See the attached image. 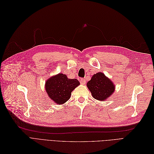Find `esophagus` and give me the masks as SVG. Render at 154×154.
Masks as SVG:
<instances>
[{
  "instance_id": "obj_1",
  "label": "esophagus",
  "mask_w": 154,
  "mask_h": 154,
  "mask_svg": "<svg viewBox=\"0 0 154 154\" xmlns=\"http://www.w3.org/2000/svg\"><path fill=\"white\" fill-rule=\"evenodd\" d=\"M80 83H82V84H85V83H86V81L84 80V79H83V78H81L80 80Z\"/></svg>"
}]
</instances>
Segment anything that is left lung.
<instances>
[{
  "mask_svg": "<svg viewBox=\"0 0 154 154\" xmlns=\"http://www.w3.org/2000/svg\"><path fill=\"white\" fill-rule=\"evenodd\" d=\"M92 97L97 100L104 101L114 92L115 85L109 78L102 72L94 74L87 83Z\"/></svg>",
  "mask_w": 154,
  "mask_h": 154,
  "instance_id": "1",
  "label": "left lung"
}]
</instances>
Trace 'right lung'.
Here are the masks:
<instances>
[{
	"instance_id": "right-lung-1",
	"label": "right lung",
	"mask_w": 154,
	"mask_h": 154,
	"mask_svg": "<svg viewBox=\"0 0 154 154\" xmlns=\"http://www.w3.org/2000/svg\"><path fill=\"white\" fill-rule=\"evenodd\" d=\"M80 85L77 79H69L66 74H58L45 82V90L50 98L57 104L69 100L72 91Z\"/></svg>"
}]
</instances>
